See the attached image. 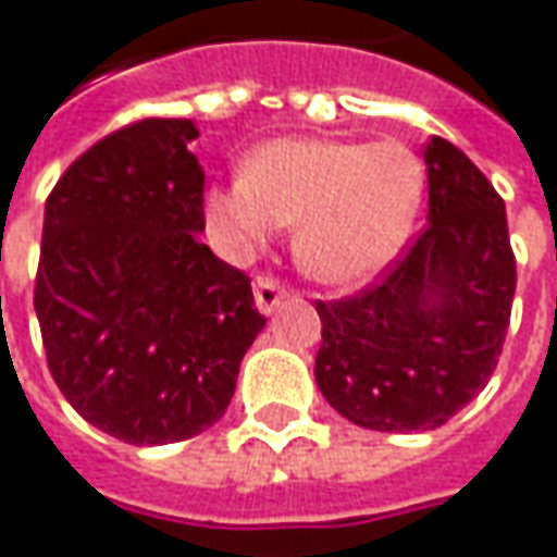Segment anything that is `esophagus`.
<instances>
[{"mask_svg":"<svg viewBox=\"0 0 557 557\" xmlns=\"http://www.w3.org/2000/svg\"><path fill=\"white\" fill-rule=\"evenodd\" d=\"M286 296H289V289H286L277 277L268 274V277L256 280V305H259L261 314H271Z\"/></svg>","mask_w":557,"mask_h":557,"instance_id":"1","label":"esophagus"}]
</instances>
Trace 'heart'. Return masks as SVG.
<instances>
[{
    "label": "heart",
    "mask_w": 557,
    "mask_h": 557,
    "mask_svg": "<svg viewBox=\"0 0 557 557\" xmlns=\"http://www.w3.org/2000/svg\"><path fill=\"white\" fill-rule=\"evenodd\" d=\"M425 194V163L404 141L283 138L246 178L206 194V221L237 252L296 224V259L314 280L351 286L397 256Z\"/></svg>",
    "instance_id": "heart-1"
}]
</instances>
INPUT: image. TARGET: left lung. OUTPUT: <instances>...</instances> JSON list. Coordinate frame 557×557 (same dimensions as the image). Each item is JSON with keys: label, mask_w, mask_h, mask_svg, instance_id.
Masks as SVG:
<instances>
[{"label": "left lung", "mask_w": 557, "mask_h": 557, "mask_svg": "<svg viewBox=\"0 0 557 557\" xmlns=\"http://www.w3.org/2000/svg\"><path fill=\"white\" fill-rule=\"evenodd\" d=\"M425 165V227L355 296L317 301V385L373 432H429L453 419L484 392L511 317L506 202L447 138L429 141Z\"/></svg>", "instance_id": "8db88e82"}]
</instances>
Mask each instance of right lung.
Listing matches in <instances>:
<instances>
[{"label":"right lung","instance_id":"add662e5","mask_svg":"<svg viewBox=\"0 0 557 557\" xmlns=\"http://www.w3.org/2000/svg\"><path fill=\"white\" fill-rule=\"evenodd\" d=\"M190 120H138L67 165L42 221L33 308L51 379L135 447L215 425L264 326L249 277L200 243Z\"/></svg>","mask_w":557,"mask_h":557}]
</instances>
